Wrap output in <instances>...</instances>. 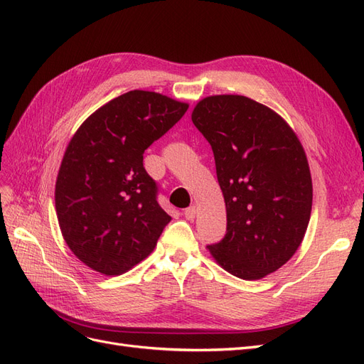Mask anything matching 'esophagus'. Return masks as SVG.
I'll list each match as a JSON object with an SVG mask.
<instances>
[{
	"label": "esophagus",
	"instance_id": "34e87169",
	"mask_svg": "<svg viewBox=\"0 0 364 364\" xmlns=\"http://www.w3.org/2000/svg\"><path fill=\"white\" fill-rule=\"evenodd\" d=\"M196 206H190V208H186L185 211H183V215H185V218L186 220H194V217H196Z\"/></svg>",
	"mask_w": 364,
	"mask_h": 364
}]
</instances>
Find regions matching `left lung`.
<instances>
[{
    "instance_id": "8db88e82",
    "label": "left lung",
    "mask_w": 364,
    "mask_h": 364,
    "mask_svg": "<svg viewBox=\"0 0 364 364\" xmlns=\"http://www.w3.org/2000/svg\"><path fill=\"white\" fill-rule=\"evenodd\" d=\"M191 119L211 144L226 203V235L208 249L237 278L267 277L294 255L310 222L304 147L277 112L245 95L206 97Z\"/></svg>"
}]
</instances>
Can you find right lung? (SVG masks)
<instances>
[{
    "label": "right lung",
    "mask_w": 364,
    "mask_h": 364,
    "mask_svg": "<svg viewBox=\"0 0 364 364\" xmlns=\"http://www.w3.org/2000/svg\"><path fill=\"white\" fill-rule=\"evenodd\" d=\"M188 105L150 91H129L87 117L65 151L56 213L74 255L103 274H121L155 249L171 217L144 151L178 123Z\"/></svg>",
    "instance_id": "1"
}]
</instances>
